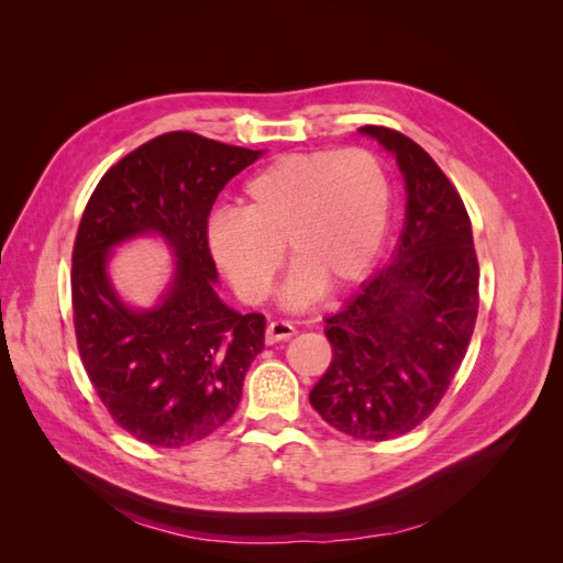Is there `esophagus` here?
I'll return each mask as SVG.
<instances>
[{"mask_svg":"<svg viewBox=\"0 0 563 563\" xmlns=\"http://www.w3.org/2000/svg\"><path fill=\"white\" fill-rule=\"evenodd\" d=\"M294 335H296L294 323H288L284 319H275V321L267 323V331H265L267 345H275V343H279V340H288V338H294Z\"/></svg>","mask_w":563,"mask_h":563,"instance_id":"esophagus-1","label":"esophagus"}]
</instances>
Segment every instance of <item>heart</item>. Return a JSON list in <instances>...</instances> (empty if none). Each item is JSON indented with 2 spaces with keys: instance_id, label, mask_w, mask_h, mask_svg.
<instances>
[{
  "instance_id": "1",
  "label": "heart",
  "mask_w": 563,
  "mask_h": 563,
  "mask_svg": "<svg viewBox=\"0 0 563 563\" xmlns=\"http://www.w3.org/2000/svg\"><path fill=\"white\" fill-rule=\"evenodd\" d=\"M391 218V183L378 155L364 147L291 152L244 185V209L209 218V249L249 302L263 300L284 263H296L284 288L291 308L323 286L345 288L376 263Z\"/></svg>"
}]
</instances>
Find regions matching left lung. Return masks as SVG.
<instances>
[{"label": "left lung", "mask_w": 563, "mask_h": 563, "mask_svg": "<svg viewBox=\"0 0 563 563\" xmlns=\"http://www.w3.org/2000/svg\"><path fill=\"white\" fill-rule=\"evenodd\" d=\"M397 155L406 228L389 263L327 319L331 366L314 411L354 439H397L430 418L465 360L479 312V261L455 185L408 135L366 124Z\"/></svg>", "instance_id": "left-lung-1"}]
</instances>
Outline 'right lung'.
I'll return each mask as SVG.
<instances>
[{"label":"right lung","mask_w":563,"mask_h":563,"mask_svg":"<svg viewBox=\"0 0 563 563\" xmlns=\"http://www.w3.org/2000/svg\"><path fill=\"white\" fill-rule=\"evenodd\" d=\"M258 157L192 131L164 133L110 166L81 213L70 275L77 350L112 420L150 446H190L223 428L263 352L265 317L218 298L207 236L220 190ZM143 231L162 233L179 263L161 308L133 313L104 261Z\"/></svg>","instance_id":"add662e5"}]
</instances>
